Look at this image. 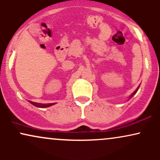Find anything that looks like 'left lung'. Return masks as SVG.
Segmentation results:
<instances>
[{
    "label": "left lung",
    "instance_id": "1",
    "mask_svg": "<svg viewBox=\"0 0 160 160\" xmlns=\"http://www.w3.org/2000/svg\"><path fill=\"white\" fill-rule=\"evenodd\" d=\"M138 89H138H136V90H135V92H134L132 93V95H131V97H132V96H133V95H135V93H136V92H137ZM131 97H130V98H131Z\"/></svg>",
    "mask_w": 160,
    "mask_h": 160
}]
</instances>
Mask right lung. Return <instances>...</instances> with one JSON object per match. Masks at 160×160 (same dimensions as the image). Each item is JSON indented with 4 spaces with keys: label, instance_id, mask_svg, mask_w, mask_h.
<instances>
[{
    "label": "right lung",
    "instance_id": "add662e5",
    "mask_svg": "<svg viewBox=\"0 0 160 160\" xmlns=\"http://www.w3.org/2000/svg\"><path fill=\"white\" fill-rule=\"evenodd\" d=\"M30 103H32L33 105L36 106V107H38V108H47V107H49V106L52 105V104H39V103H36V102H30Z\"/></svg>",
    "mask_w": 160,
    "mask_h": 160
}]
</instances>
